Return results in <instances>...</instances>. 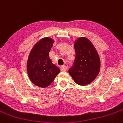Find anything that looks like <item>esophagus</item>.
I'll list each match as a JSON object with an SVG mask.
<instances>
[{
  "mask_svg": "<svg viewBox=\"0 0 123 123\" xmlns=\"http://www.w3.org/2000/svg\"><path fill=\"white\" fill-rule=\"evenodd\" d=\"M60 69L62 71H66L67 70V67L66 66H62L60 67Z\"/></svg>",
  "mask_w": 123,
  "mask_h": 123,
  "instance_id": "esophagus-1",
  "label": "esophagus"
}]
</instances>
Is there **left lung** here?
Masks as SVG:
<instances>
[{
  "instance_id": "1",
  "label": "left lung",
  "mask_w": 123,
  "mask_h": 123,
  "mask_svg": "<svg viewBox=\"0 0 123 123\" xmlns=\"http://www.w3.org/2000/svg\"><path fill=\"white\" fill-rule=\"evenodd\" d=\"M74 48L75 60L69 73L77 84L87 85L92 83L99 74L101 67L99 55L93 44L85 37L75 40Z\"/></svg>"
}]
</instances>
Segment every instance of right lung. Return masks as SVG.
I'll list each match as a JSON object with an SVG mask.
<instances>
[{"instance_id":"add662e5","label":"right lung","mask_w":123,"mask_h":123,"mask_svg":"<svg viewBox=\"0 0 123 123\" xmlns=\"http://www.w3.org/2000/svg\"><path fill=\"white\" fill-rule=\"evenodd\" d=\"M54 40L44 37L39 40L31 49L26 64L27 73L33 84L46 88L51 84L60 70L52 63L49 52Z\"/></svg>"}]
</instances>
